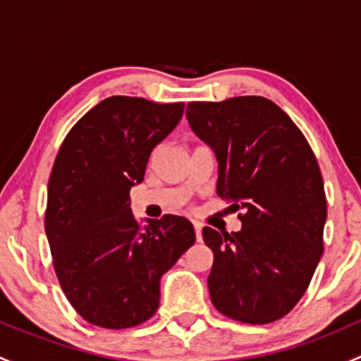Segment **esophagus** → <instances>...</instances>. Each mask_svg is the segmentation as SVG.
Returning a JSON list of instances; mask_svg holds the SVG:
<instances>
[{"label": "esophagus", "instance_id": "esophagus-1", "mask_svg": "<svg viewBox=\"0 0 361 361\" xmlns=\"http://www.w3.org/2000/svg\"><path fill=\"white\" fill-rule=\"evenodd\" d=\"M194 231H195V239H197V241H201V239H202V225L197 224V221H194Z\"/></svg>", "mask_w": 361, "mask_h": 361}]
</instances>
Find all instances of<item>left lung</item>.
Instances as JSON below:
<instances>
[{
	"label": "left lung",
	"instance_id": "1",
	"mask_svg": "<svg viewBox=\"0 0 361 361\" xmlns=\"http://www.w3.org/2000/svg\"><path fill=\"white\" fill-rule=\"evenodd\" d=\"M187 120L216 157V194L245 211L239 232L202 228L214 255L211 302L238 322H276L300 300L323 253L326 199L314 154L265 97L188 103Z\"/></svg>",
	"mask_w": 361,
	"mask_h": 361
}]
</instances>
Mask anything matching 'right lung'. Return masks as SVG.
Here are the masks:
<instances>
[{"instance_id": "right-lung-1", "label": "right lung", "mask_w": 361, "mask_h": 361, "mask_svg": "<svg viewBox=\"0 0 361 361\" xmlns=\"http://www.w3.org/2000/svg\"><path fill=\"white\" fill-rule=\"evenodd\" d=\"M185 104L113 96L69 130L47 192L45 232L64 295L85 322L129 329L155 314L160 278L195 243L194 225L166 214L141 227L130 188Z\"/></svg>"}]
</instances>
